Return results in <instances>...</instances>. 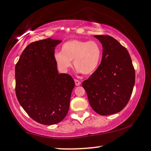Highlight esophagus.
<instances>
[{"label":"esophagus","instance_id":"34e87169","mask_svg":"<svg viewBox=\"0 0 151 151\" xmlns=\"http://www.w3.org/2000/svg\"><path fill=\"white\" fill-rule=\"evenodd\" d=\"M75 85H76V86H79V85H81V81H79L77 80V79H75Z\"/></svg>","mask_w":151,"mask_h":151}]
</instances>
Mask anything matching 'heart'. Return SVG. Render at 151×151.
<instances>
[{"mask_svg": "<svg viewBox=\"0 0 151 151\" xmlns=\"http://www.w3.org/2000/svg\"><path fill=\"white\" fill-rule=\"evenodd\" d=\"M102 57V48L96 40H71L63 45L61 53L54 55L55 64L62 73H66L74 66L78 73L89 75L96 70Z\"/></svg>", "mask_w": 151, "mask_h": 151, "instance_id": "b5f03b06", "label": "heart"}]
</instances>
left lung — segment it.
<instances>
[{
	"mask_svg": "<svg viewBox=\"0 0 151 151\" xmlns=\"http://www.w3.org/2000/svg\"><path fill=\"white\" fill-rule=\"evenodd\" d=\"M102 45V61L82 86L89 104L100 115L115 114L129 102L135 84V70L126 48L113 37L96 35Z\"/></svg>",
	"mask_w": 151,
	"mask_h": 151,
	"instance_id": "left-lung-1",
	"label": "left lung"
}]
</instances>
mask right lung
<instances>
[{"mask_svg":"<svg viewBox=\"0 0 151 151\" xmlns=\"http://www.w3.org/2000/svg\"><path fill=\"white\" fill-rule=\"evenodd\" d=\"M62 40L50 38L33 42L22 53L15 66V93L26 113L42 125L60 123L68 112L75 81L58 73L55 47Z\"/></svg>","mask_w":151,"mask_h":151,"instance_id":"obj_1","label":"right lung"}]
</instances>
